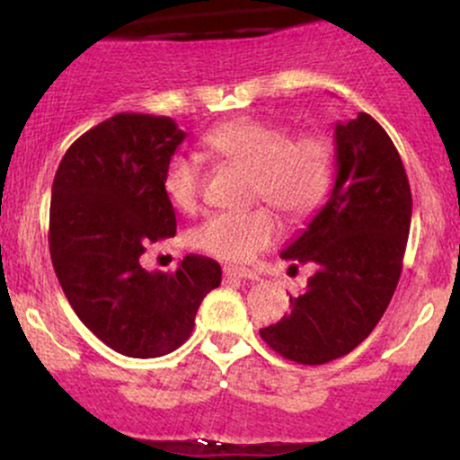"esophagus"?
Wrapping results in <instances>:
<instances>
[{"label":"esophagus","mask_w":460,"mask_h":460,"mask_svg":"<svg viewBox=\"0 0 460 460\" xmlns=\"http://www.w3.org/2000/svg\"><path fill=\"white\" fill-rule=\"evenodd\" d=\"M225 279L226 281H231V279H237V281H260V277H257L252 270H246V268H225Z\"/></svg>","instance_id":"obj_1"}]
</instances>
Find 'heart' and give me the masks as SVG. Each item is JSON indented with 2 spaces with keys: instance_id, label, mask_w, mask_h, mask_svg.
Here are the masks:
<instances>
[{
  "instance_id": "1",
  "label": "heart",
  "mask_w": 460,
  "mask_h": 460,
  "mask_svg": "<svg viewBox=\"0 0 460 460\" xmlns=\"http://www.w3.org/2000/svg\"><path fill=\"white\" fill-rule=\"evenodd\" d=\"M214 160L251 171L252 199L266 200L285 218L305 220L329 194L335 168L332 145L322 134L292 136L285 125L261 119L226 120L203 136ZM162 190L179 212L197 209L203 168L194 157L172 155L164 168ZM281 234L270 209L214 214L194 231V244L223 261L244 263Z\"/></svg>"
}]
</instances>
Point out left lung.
<instances>
[{
	"instance_id": "left-lung-1",
	"label": "left lung",
	"mask_w": 460,
	"mask_h": 460,
	"mask_svg": "<svg viewBox=\"0 0 460 460\" xmlns=\"http://www.w3.org/2000/svg\"><path fill=\"white\" fill-rule=\"evenodd\" d=\"M335 183L283 260L315 263L289 314L260 331L274 352L305 366L348 355L392 300L411 229L409 179L392 138L366 112L335 125Z\"/></svg>"
}]
</instances>
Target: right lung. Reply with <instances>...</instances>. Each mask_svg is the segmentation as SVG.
Segmentation results:
<instances>
[{
	"instance_id": "1",
	"label": "right lung",
	"mask_w": 460,
	"mask_h": 460,
	"mask_svg": "<svg viewBox=\"0 0 460 460\" xmlns=\"http://www.w3.org/2000/svg\"><path fill=\"white\" fill-rule=\"evenodd\" d=\"M186 131L168 116L116 114L68 146L51 186L49 252L77 318L125 357L153 358L188 340L223 270L188 255L175 272L140 266L146 246L172 237L164 168Z\"/></svg>"
}]
</instances>
